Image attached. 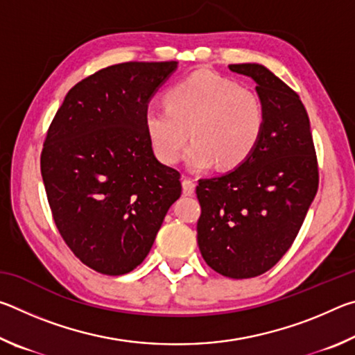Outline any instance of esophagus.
<instances>
[{"mask_svg":"<svg viewBox=\"0 0 355 355\" xmlns=\"http://www.w3.org/2000/svg\"><path fill=\"white\" fill-rule=\"evenodd\" d=\"M196 191V183L194 180L189 177H183V192L184 194H192Z\"/></svg>","mask_w":355,"mask_h":355,"instance_id":"obj_1","label":"esophagus"}]
</instances>
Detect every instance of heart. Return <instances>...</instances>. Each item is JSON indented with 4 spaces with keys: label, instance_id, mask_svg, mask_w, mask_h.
Instances as JSON below:
<instances>
[{
    "label": "heart",
    "instance_id": "1",
    "mask_svg": "<svg viewBox=\"0 0 355 355\" xmlns=\"http://www.w3.org/2000/svg\"><path fill=\"white\" fill-rule=\"evenodd\" d=\"M166 107H148L144 128L153 153L175 164L191 137L186 164L235 169L254 152L264 128L260 98L214 71L199 70L166 92Z\"/></svg>",
    "mask_w": 355,
    "mask_h": 355
}]
</instances>
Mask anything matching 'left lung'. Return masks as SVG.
Returning a JSON list of instances; mask_svg holds the SVG:
<instances>
[{
    "instance_id": "obj_1",
    "label": "left lung",
    "mask_w": 355,
    "mask_h": 355,
    "mask_svg": "<svg viewBox=\"0 0 355 355\" xmlns=\"http://www.w3.org/2000/svg\"><path fill=\"white\" fill-rule=\"evenodd\" d=\"M228 69L255 81L264 128L241 166L199 180L197 243L216 272L250 279L269 271L291 248L316 196L318 163L299 95L261 64Z\"/></svg>"
}]
</instances>
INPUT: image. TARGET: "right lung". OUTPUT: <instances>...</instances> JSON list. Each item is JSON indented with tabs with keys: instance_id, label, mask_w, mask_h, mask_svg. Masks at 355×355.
<instances>
[{
	"instance_id": "1",
	"label": "right lung",
	"mask_w": 355,
	"mask_h": 355,
	"mask_svg": "<svg viewBox=\"0 0 355 355\" xmlns=\"http://www.w3.org/2000/svg\"><path fill=\"white\" fill-rule=\"evenodd\" d=\"M178 62L101 69L65 95L40 156L48 203L71 252L94 271L122 275L144 261L182 196L180 172L159 163L144 112Z\"/></svg>"
}]
</instances>
